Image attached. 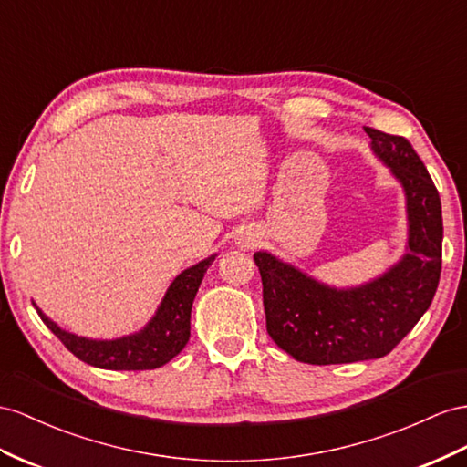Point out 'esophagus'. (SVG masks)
<instances>
[{"label":"esophagus","mask_w":467,"mask_h":467,"mask_svg":"<svg viewBox=\"0 0 467 467\" xmlns=\"http://www.w3.org/2000/svg\"><path fill=\"white\" fill-rule=\"evenodd\" d=\"M258 243V234L254 231H243L236 236V244L241 248H253Z\"/></svg>","instance_id":"34e87169"}]
</instances>
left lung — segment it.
Returning <instances> with one entry per match:
<instances>
[{
	"label": "left lung",
	"mask_w": 467,
	"mask_h": 467,
	"mask_svg": "<svg viewBox=\"0 0 467 467\" xmlns=\"http://www.w3.org/2000/svg\"><path fill=\"white\" fill-rule=\"evenodd\" d=\"M370 151L406 199V253L380 276L336 288L258 250L266 329L280 349L309 365L357 363L390 353L434 300L441 270V205L422 160L402 136L365 128Z\"/></svg>",
	"instance_id": "1"
}]
</instances>
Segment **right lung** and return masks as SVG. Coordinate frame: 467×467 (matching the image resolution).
Returning <instances> with one entry per match:
<instances>
[{
  "instance_id": "right-lung-1",
  "label": "right lung",
  "mask_w": 467,
  "mask_h": 467,
  "mask_svg": "<svg viewBox=\"0 0 467 467\" xmlns=\"http://www.w3.org/2000/svg\"><path fill=\"white\" fill-rule=\"evenodd\" d=\"M217 254L189 266L171 282L153 317L140 331L116 339H88L58 327L33 302L43 324L63 341L65 348L92 367L110 370H148L170 363L183 351L191 337V307L207 268Z\"/></svg>"
}]
</instances>
